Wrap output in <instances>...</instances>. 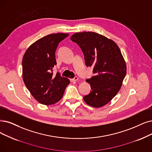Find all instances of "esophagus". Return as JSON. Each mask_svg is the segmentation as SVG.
I'll use <instances>...</instances> for the list:
<instances>
[{"label": "esophagus", "mask_w": 152, "mask_h": 152, "mask_svg": "<svg viewBox=\"0 0 152 152\" xmlns=\"http://www.w3.org/2000/svg\"><path fill=\"white\" fill-rule=\"evenodd\" d=\"M78 80V77H75L74 78H72V79H70L71 82H76Z\"/></svg>", "instance_id": "34e87169"}]
</instances>
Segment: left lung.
I'll use <instances>...</instances> for the list:
<instances>
[{"mask_svg":"<svg viewBox=\"0 0 152 152\" xmlns=\"http://www.w3.org/2000/svg\"><path fill=\"white\" fill-rule=\"evenodd\" d=\"M71 40L80 46L87 66H93L95 75L86 80L92 90L83 97L87 104L99 108L117 94L126 73L125 60L114 41L93 32L75 33Z\"/></svg>","mask_w":152,"mask_h":152,"instance_id":"1","label":"left lung"}]
</instances>
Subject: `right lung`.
Masks as SVG:
<instances>
[{
	"instance_id": "right-lung-1",
	"label": "right lung",
	"mask_w": 152,
	"mask_h": 152,
	"mask_svg": "<svg viewBox=\"0 0 152 152\" xmlns=\"http://www.w3.org/2000/svg\"><path fill=\"white\" fill-rule=\"evenodd\" d=\"M68 34L48 35L30 45L22 59V77L30 94L41 104H56L62 98L66 87L70 83L67 78L58 72L53 75L57 65L55 52L59 42Z\"/></svg>"
}]
</instances>
